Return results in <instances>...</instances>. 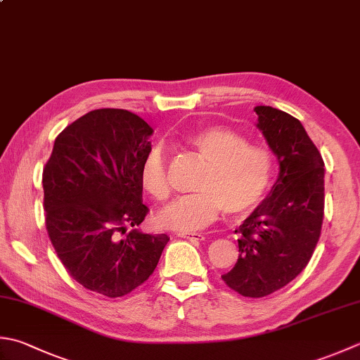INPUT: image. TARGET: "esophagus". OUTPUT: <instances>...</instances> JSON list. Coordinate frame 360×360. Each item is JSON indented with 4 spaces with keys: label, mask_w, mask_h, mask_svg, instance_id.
Segmentation results:
<instances>
[{
    "label": "esophagus",
    "mask_w": 360,
    "mask_h": 360,
    "mask_svg": "<svg viewBox=\"0 0 360 360\" xmlns=\"http://www.w3.org/2000/svg\"><path fill=\"white\" fill-rule=\"evenodd\" d=\"M178 237H182V238H187V240H195V242H201L204 240V237L201 232H179Z\"/></svg>",
    "instance_id": "esophagus-1"
}]
</instances>
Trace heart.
Listing matches in <instances>:
<instances>
[{
  "label": "heart",
  "instance_id": "b5f03b06",
  "mask_svg": "<svg viewBox=\"0 0 360 360\" xmlns=\"http://www.w3.org/2000/svg\"><path fill=\"white\" fill-rule=\"evenodd\" d=\"M186 143L206 164L196 192L174 200L156 215L159 226L174 231H198L224 210L228 215L248 212L262 200L273 176L271 154L248 143L240 132L209 126L186 136ZM139 181L153 198L165 200L168 188L162 146H151L139 168Z\"/></svg>",
  "mask_w": 360,
  "mask_h": 360
}]
</instances>
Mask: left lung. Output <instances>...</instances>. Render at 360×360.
Returning <instances> with one entry per match:
<instances>
[{
    "label": "left lung",
    "instance_id": "1",
    "mask_svg": "<svg viewBox=\"0 0 360 360\" xmlns=\"http://www.w3.org/2000/svg\"><path fill=\"white\" fill-rule=\"evenodd\" d=\"M255 112L279 173L236 229L238 259L221 279L243 297L262 298L297 278L312 257L325 207V162L300 120L271 105Z\"/></svg>",
    "mask_w": 360,
    "mask_h": 360
}]
</instances>
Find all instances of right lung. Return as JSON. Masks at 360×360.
I'll list each match as a JSON object with an SVG mask.
<instances>
[{"label": "right lung", "mask_w": 360, "mask_h": 360, "mask_svg": "<svg viewBox=\"0 0 360 360\" xmlns=\"http://www.w3.org/2000/svg\"><path fill=\"white\" fill-rule=\"evenodd\" d=\"M153 132L132 112L91 110L59 134L44 168L54 250L77 283L104 297H123L145 283L170 240L136 228L148 212L139 168Z\"/></svg>", "instance_id": "add662e5"}]
</instances>
